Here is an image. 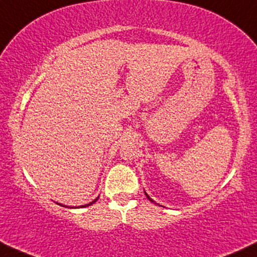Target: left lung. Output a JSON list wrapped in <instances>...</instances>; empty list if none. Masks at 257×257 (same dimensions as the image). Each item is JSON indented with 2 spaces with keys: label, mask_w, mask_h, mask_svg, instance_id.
Listing matches in <instances>:
<instances>
[{
  "label": "left lung",
  "mask_w": 257,
  "mask_h": 257,
  "mask_svg": "<svg viewBox=\"0 0 257 257\" xmlns=\"http://www.w3.org/2000/svg\"><path fill=\"white\" fill-rule=\"evenodd\" d=\"M145 194H146V193H145ZM146 196H147V199H149V200H150V201H152V202H154V201H153V200H152V199H151L149 195H147V194H146Z\"/></svg>",
  "instance_id": "left-lung-1"
}]
</instances>
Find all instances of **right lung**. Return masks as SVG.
<instances>
[{
    "label": "right lung",
    "instance_id": "add662e5",
    "mask_svg": "<svg viewBox=\"0 0 257 257\" xmlns=\"http://www.w3.org/2000/svg\"><path fill=\"white\" fill-rule=\"evenodd\" d=\"M98 198H99V196H98ZM98 198H97V199H94L92 202L87 203V205H83V206H79V208H83V207H87V206H91V205H92V203H94V202H96V201H97V200H98ZM58 205H61V206H63V207H69V206H64V205H62V203H58ZM69 208H70V207H69ZM72 208H73V207H72Z\"/></svg>",
    "mask_w": 257,
    "mask_h": 257
}]
</instances>
